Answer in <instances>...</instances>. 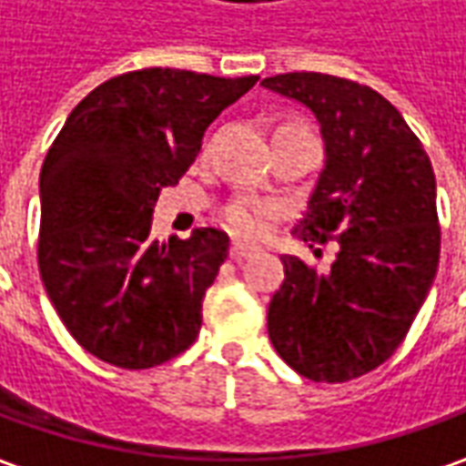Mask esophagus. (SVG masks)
I'll return each mask as SVG.
<instances>
[{"label":"esophagus","instance_id":"esophagus-1","mask_svg":"<svg viewBox=\"0 0 466 466\" xmlns=\"http://www.w3.org/2000/svg\"><path fill=\"white\" fill-rule=\"evenodd\" d=\"M258 252V248L255 245H248V242H232V249H229V255H232V260H245V258H249V255H255Z\"/></svg>","mask_w":466,"mask_h":466}]
</instances>
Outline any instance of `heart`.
Instances as JSON below:
<instances>
[{"instance_id":"b5f03b06","label":"heart","mask_w":466,"mask_h":466,"mask_svg":"<svg viewBox=\"0 0 466 466\" xmlns=\"http://www.w3.org/2000/svg\"><path fill=\"white\" fill-rule=\"evenodd\" d=\"M286 126H297V123H286ZM265 218H268V208L263 203L237 201L227 208V224L237 234H258L263 229Z\"/></svg>"}]
</instances>
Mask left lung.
<instances>
[{
  "mask_svg": "<svg viewBox=\"0 0 466 466\" xmlns=\"http://www.w3.org/2000/svg\"><path fill=\"white\" fill-rule=\"evenodd\" d=\"M260 85L304 105L325 141V167L294 237L338 242L328 273L283 255L268 338L301 377L348 381L392 356L436 279L433 167L377 89L317 72L276 74Z\"/></svg>",
  "mask_w": 466,
  "mask_h": 466,
  "instance_id": "left-lung-1",
  "label": "left lung"
}]
</instances>
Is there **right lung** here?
I'll return each mask as SVG.
<instances>
[{"instance_id":"right-lung-1","label":"right lung","mask_w":466,"mask_h":466,"mask_svg":"<svg viewBox=\"0 0 466 466\" xmlns=\"http://www.w3.org/2000/svg\"><path fill=\"white\" fill-rule=\"evenodd\" d=\"M255 82L159 66L113 76L74 107L46 154L43 286L74 340L100 361L152 369L198 338L229 237L203 227L159 245L154 206L193 165L206 128Z\"/></svg>"}]
</instances>
